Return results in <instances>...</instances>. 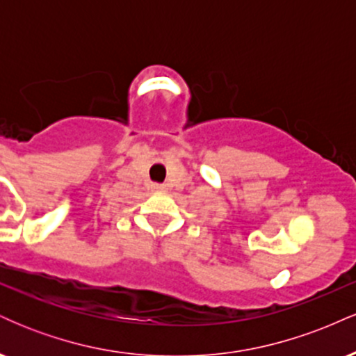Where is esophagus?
Segmentation results:
<instances>
[{
	"instance_id": "1",
	"label": "esophagus",
	"mask_w": 356,
	"mask_h": 356,
	"mask_svg": "<svg viewBox=\"0 0 356 356\" xmlns=\"http://www.w3.org/2000/svg\"><path fill=\"white\" fill-rule=\"evenodd\" d=\"M154 189H155V191H164L165 186H162V184H155Z\"/></svg>"
}]
</instances>
